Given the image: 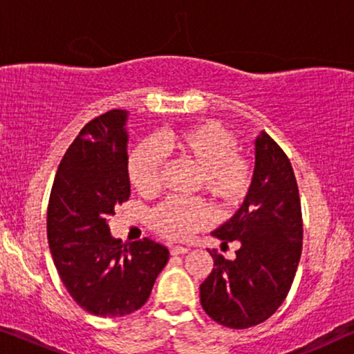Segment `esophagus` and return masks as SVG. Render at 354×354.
Masks as SVG:
<instances>
[{
  "label": "esophagus",
  "mask_w": 354,
  "mask_h": 354,
  "mask_svg": "<svg viewBox=\"0 0 354 354\" xmlns=\"http://www.w3.org/2000/svg\"><path fill=\"white\" fill-rule=\"evenodd\" d=\"M169 252H171V256H183V254L187 252V248L171 246V248H169Z\"/></svg>",
  "instance_id": "34e87169"
}]
</instances>
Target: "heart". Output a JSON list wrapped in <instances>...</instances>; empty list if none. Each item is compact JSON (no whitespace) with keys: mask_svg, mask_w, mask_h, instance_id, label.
I'll use <instances>...</instances> for the list:
<instances>
[{"mask_svg":"<svg viewBox=\"0 0 354 354\" xmlns=\"http://www.w3.org/2000/svg\"><path fill=\"white\" fill-rule=\"evenodd\" d=\"M236 138L215 121H204L142 142L128 160V176L142 196L160 186L163 155L196 167L194 189H204L223 212L238 209L252 187L254 163L236 149ZM212 220L210 205L201 197H169L150 212L153 232L169 241H183Z\"/></svg>","mask_w":354,"mask_h":354,"instance_id":"obj_1","label":"heart"}]
</instances>
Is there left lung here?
I'll return each instance as SVG.
<instances>
[{
  "instance_id": "left-lung-1",
  "label": "left lung",
  "mask_w": 354,
  "mask_h": 354,
  "mask_svg": "<svg viewBox=\"0 0 354 354\" xmlns=\"http://www.w3.org/2000/svg\"><path fill=\"white\" fill-rule=\"evenodd\" d=\"M214 236L239 243L236 259L209 251L214 268L201 285L209 317L228 328L262 324L280 308L303 249V215L290 158L270 136L256 139L252 187L232 220Z\"/></svg>"
}]
</instances>
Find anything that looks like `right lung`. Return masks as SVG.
I'll use <instances>...</instances> for the list:
<instances>
[{
	"mask_svg": "<svg viewBox=\"0 0 354 354\" xmlns=\"http://www.w3.org/2000/svg\"><path fill=\"white\" fill-rule=\"evenodd\" d=\"M128 111L111 110L84 126L56 171L46 212L55 267L88 314L122 317L149 299L168 249L150 238L121 243L108 220L129 199Z\"/></svg>",
	"mask_w": 354,
	"mask_h": 354,
	"instance_id": "obj_1",
	"label": "right lung"
}]
</instances>
